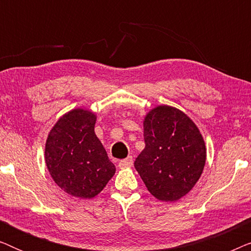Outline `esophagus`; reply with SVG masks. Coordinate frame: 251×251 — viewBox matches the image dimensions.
I'll return each instance as SVG.
<instances>
[{
	"label": "esophagus",
	"mask_w": 251,
	"mask_h": 251,
	"mask_svg": "<svg viewBox=\"0 0 251 251\" xmlns=\"http://www.w3.org/2000/svg\"><path fill=\"white\" fill-rule=\"evenodd\" d=\"M131 166H132V156H128L126 159H123L119 162V167L121 168V169H125V168H128Z\"/></svg>",
	"instance_id": "1"
}]
</instances>
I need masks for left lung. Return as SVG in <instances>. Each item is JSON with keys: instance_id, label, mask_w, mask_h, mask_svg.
<instances>
[{"instance_id": "left-lung-1", "label": "left lung", "mask_w": 251, "mask_h": 251, "mask_svg": "<svg viewBox=\"0 0 251 251\" xmlns=\"http://www.w3.org/2000/svg\"><path fill=\"white\" fill-rule=\"evenodd\" d=\"M144 140L135 168L147 190L161 201L179 200L204 168L207 151L198 126L179 109L157 106L144 120Z\"/></svg>"}]
</instances>
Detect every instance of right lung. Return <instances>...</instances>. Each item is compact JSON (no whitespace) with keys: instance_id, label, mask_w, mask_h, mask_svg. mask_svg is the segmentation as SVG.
<instances>
[{"instance_id":"right-lung-1","label":"right lung","mask_w":251,"mask_h":251,"mask_svg":"<svg viewBox=\"0 0 251 251\" xmlns=\"http://www.w3.org/2000/svg\"><path fill=\"white\" fill-rule=\"evenodd\" d=\"M96 119L87 109H73L58 120L46 144V163L54 183L81 199L100 193L115 174L95 133Z\"/></svg>"}]
</instances>
